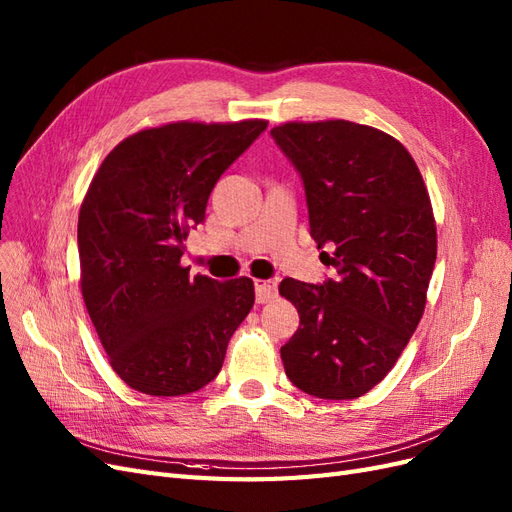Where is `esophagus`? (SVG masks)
<instances>
[{
    "label": "esophagus",
    "instance_id": "1",
    "mask_svg": "<svg viewBox=\"0 0 512 512\" xmlns=\"http://www.w3.org/2000/svg\"><path fill=\"white\" fill-rule=\"evenodd\" d=\"M254 290H256V301L258 303H269L277 297V284L271 282V280H256Z\"/></svg>",
    "mask_w": 512,
    "mask_h": 512
}]
</instances>
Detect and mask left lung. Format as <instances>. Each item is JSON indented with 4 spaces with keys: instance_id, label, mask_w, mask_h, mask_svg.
Listing matches in <instances>:
<instances>
[{
    "instance_id": "obj_1",
    "label": "left lung",
    "mask_w": 512,
    "mask_h": 512,
    "mask_svg": "<svg viewBox=\"0 0 512 512\" xmlns=\"http://www.w3.org/2000/svg\"><path fill=\"white\" fill-rule=\"evenodd\" d=\"M271 136L305 185L309 235L335 280L286 277L299 312L282 346L307 395L356 399L389 374L423 318L438 235L425 181L397 138L344 119L288 121Z\"/></svg>"
}]
</instances>
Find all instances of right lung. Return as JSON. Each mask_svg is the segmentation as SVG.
Here are the masks:
<instances>
[{
    "label": "right lung",
    "mask_w": 512,
    "mask_h": 512,
    "mask_svg": "<svg viewBox=\"0 0 512 512\" xmlns=\"http://www.w3.org/2000/svg\"><path fill=\"white\" fill-rule=\"evenodd\" d=\"M265 128V119L145 128L123 138L89 183L79 211L81 292L108 363L134 391L203 389L250 314V277H192L181 256L213 185Z\"/></svg>",
    "instance_id": "right-lung-1"
}]
</instances>
